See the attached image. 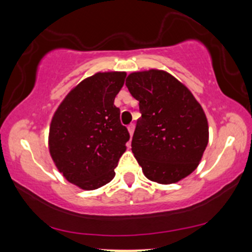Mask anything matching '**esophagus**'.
Masks as SVG:
<instances>
[{"instance_id": "34e87169", "label": "esophagus", "mask_w": 252, "mask_h": 252, "mask_svg": "<svg viewBox=\"0 0 252 252\" xmlns=\"http://www.w3.org/2000/svg\"><path fill=\"white\" fill-rule=\"evenodd\" d=\"M134 130H135L134 124H129V126H128V131H129V135L130 136H132V134H134Z\"/></svg>"}]
</instances>
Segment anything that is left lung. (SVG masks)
Returning <instances> with one entry per match:
<instances>
[{"label":"left lung","instance_id":"left-lung-1","mask_svg":"<svg viewBox=\"0 0 252 252\" xmlns=\"http://www.w3.org/2000/svg\"><path fill=\"white\" fill-rule=\"evenodd\" d=\"M126 85L142 114L131 150L144 176L161 185L189 176L209 143V123L200 103L185 84L158 68L132 72Z\"/></svg>","mask_w":252,"mask_h":252}]
</instances>
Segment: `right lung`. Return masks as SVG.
I'll use <instances>...</instances> for the list:
<instances>
[{
    "instance_id": "obj_1",
    "label": "right lung",
    "mask_w": 252,
    "mask_h": 252,
    "mask_svg": "<svg viewBox=\"0 0 252 252\" xmlns=\"http://www.w3.org/2000/svg\"><path fill=\"white\" fill-rule=\"evenodd\" d=\"M126 72H97L77 84L59 104L50 124L48 150L68 182L97 189L114 179L129 132L121 124L115 97Z\"/></svg>"
}]
</instances>
